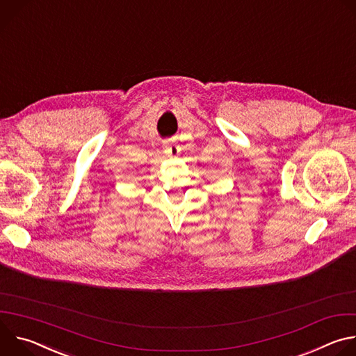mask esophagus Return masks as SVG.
Returning <instances> with one entry per match:
<instances>
[{
    "label": "esophagus",
    "instance_id": "esophagus-1",
    "mask_svg": "<svg viewBox=\"0 0 356 356\" xmlns=\"http://www.w3.org/2000/svg\"><path fill=\"white\" fill-rule=\"evenodd\" d=\"M163 149H165L166 154H168L169 156H172V158H176V156H179V154H180V147H179L177 143H165V145H163Z\"/></svg>",
    "mask_w": 356,
    "mask_h": 356
}]
</instances>
